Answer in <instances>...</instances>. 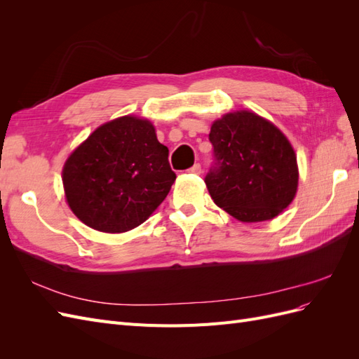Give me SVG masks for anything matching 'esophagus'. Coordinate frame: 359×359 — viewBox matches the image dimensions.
<instances>
[{"mask_svg":"<svg viewBox=\"0 0 359 359\" xmlns=\"http://www.w3.org/2000/svg\"><path fill=\"white\" fill-rule=\"evenodd\" d=\"M189 172H191V173H196V175H199V173L202 172V168H201L199 163H194V165L189 169Z\"/></svg>","mask_w":359,"mask_h":359,"instance_id":"34e87169","label":"esophagus"}]
</instances>
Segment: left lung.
Listing matches in <instances>:
<instances>
[{"label": "left lung", "instance_id": "left-lung-1", "mask_svg": "<svg viewBox=\"0 0 359 359\" xmlns=\"http://www.w3.org/2000/svg\"><path fill=\"white\" fill-rule=\"evenodd\" d=\"M210 142L214 161L205 184L236 220H271L295 198V151L273 123L248 111L226 114L211 126Z\"/></svg>", "mask_w": 359, "mask_h": 359}]
</instances>
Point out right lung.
<instances>
[{"mask_svg": "<svg viewBox=\"0 0 359 359\" xmlns=\"http://www.w3.org/2000/svg\"><path fill=\"white\" fill-rule=\"evenodd\" d=\"M168 156L147 119L127 115L100 126L64 165L70 210L95 231L135 229L165 201L177 178Z\"/></svg>", "mask_w": 359, "mask_h": 359, "instance_id": "right-lung-1", "label": "right lung"}]
</instances>
